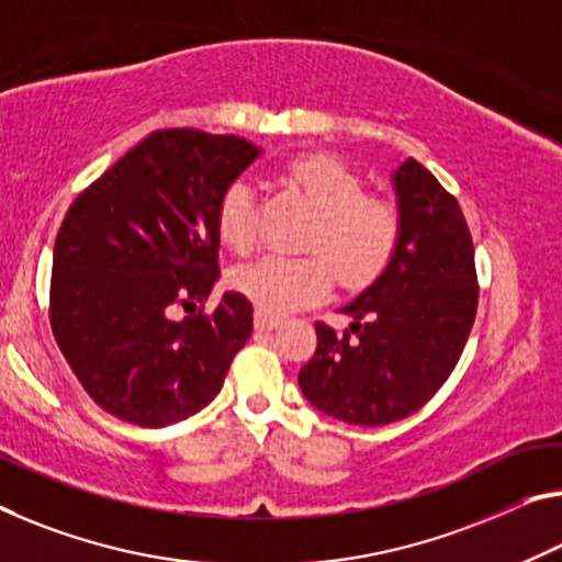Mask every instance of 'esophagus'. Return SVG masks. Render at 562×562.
Here are the masks:
<instances>
[{
    "instance_id": "1",
    "label": "esophagus",
    "mask_w": 562,
    "mask_h": 562,
    "mask_svg": "<svg viewBox=\"0 0 562 562\" xmlns=\"http://www.w3.org/2000/svg\"><path fill=\"white\" fill-rule=\"evenodd\" d=\"M254 324H256V329H261V331H271V329H276V326L281 324V316H273V314H269V311L256 308V314H254Z\"/></svg>"
}]
</instances>
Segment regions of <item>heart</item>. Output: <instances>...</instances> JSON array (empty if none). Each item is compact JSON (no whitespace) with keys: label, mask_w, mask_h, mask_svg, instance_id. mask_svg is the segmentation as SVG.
Here are the masks:
<instances>
[{"label":"heart","mask_w":562,"mask_h":562,"mask_svg":"<svg viewBox=\"0 0 562 562\" xmlns=\"http://www.w3.org/2000/svg\"><path fill=\"white\" fill-rule=\"evenodd\" d=\"M286 178L316 209L304 240V248L314 254L263 256L231 276L233 286L269 314L324 299L334 271L347 286L369 283L390 266L402 240L400 209L367 193L364 178L349 162L331 155H304L289 162ZM215 223L231 251L248 254L256 246V195L248 180H233L223 191Z\"/></svg>","instance_id":"b5f03b06"}]
</instances>
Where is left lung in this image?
Masks as SVG:
<instances>
[{
  "mask_svg": "<svg viewBox=\"0 0 562 562\" xmlns=\"http://www.w3.org/2000/svg\"><path fill=\"white\" fill-rule=\"evenodd\" d=\"M394 191L400 248L341 308L349 329L316 322V351L299 371L316 409L359 427L425 407L460 361L477 314L474 246L457 198L414 158L396 168Z\"/></svg>",
  "mask_w": 562,
  "mask_h": 562,
  "instance_id": "1",
  "label": "left lung"
}]
</instances>
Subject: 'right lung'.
<instances>
[{
	"mask_svg": "<svg viewBox=\"0 0 562 562\" xmlns=\"http://www.w3.org/2000/svg\"><path fill=\"white\" fill-rule=\"evenodd\" d=\"M258 158L236 135L155 131L75 198L55 240L49 324L92 402L166 427L221 392L254 331L244 293L203 304L218 279V203ZM178 307L191 310L178 319Z\"/></svg>",
	"mask_w": 562,
	"mask_h": 562,
	"instance_id": "obj_1",
	"label": "right lung"
}]
</instances>
